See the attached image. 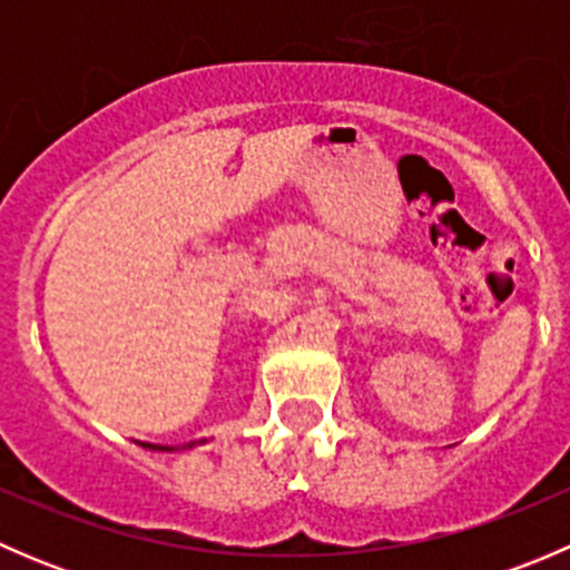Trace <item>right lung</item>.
Returning <instances> with one entry per match:
<instances>
[{
	"label": "right lung",
	"mask_w": 570,
	"mask_h": 570,
	"mask_svg": "<svg viewBox=\"0 0 570 570\" xmlns=\"http://www.w3.org/2000/svg\"><path fill=\"white\" fill-rule=\"evenodd\" d=\"M142 446H151V450H163V452L174 450V446H163V444H142ZM189 446H193V444H189Z\"/></svg>",
	"instance_id": "add662e5"
}]
</instances>
